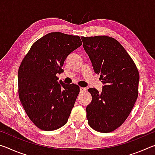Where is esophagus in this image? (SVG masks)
<instances>
[{
	"label": "esophagus",
	"instance_id": "34e87169",
	"mask_svg": "<svg viewBox=\"0 0 155 155\" xmlns=\"http://www.w3.org/2000/svg\"><path fill=\"white\" fill-rule=\"evenodd\" d=\"M86 90V88H85V87H80V91H81V92H83V91H85Z\"/></svg>",
	"mask_w": 155,
	"mask_h": 155
}]
</instances>
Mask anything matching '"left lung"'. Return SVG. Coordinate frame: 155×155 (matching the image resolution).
Listing matches in <instances>:
<instances>
[{
  "label": "left lung",
  "instance_id": "left-lung-1",
  "mask_svg": "<svg viewBox=\"0 0 155 155\" xmlns=\"http://www.w3.org/2000/svg\"><path fill=\"white\" fill-rule=\"evenodd\" d=\"M96 74H101L103 90L90 88L92 100L86 108L90 127L110 133L129 115L138 96L140 74L135 62L118 41L111 37H81Z\"/></svg>",
  "mask_w": 155,
  "mask_h": 155
}]
</instances>
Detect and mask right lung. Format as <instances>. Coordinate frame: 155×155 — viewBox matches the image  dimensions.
I'll return each instance as SVG.
<instances>
[{
  "mask_svg": "<svg viewBox=\"0 0 155 155\" xmlns=\"http://www.w3.org/2000/svg\"><path fill=\"white\" fill-rule=\"evenodd\" d=\"M82 45L80 37L50 33L31 46L18 69V96L29 119L41 130L61 128L69 118L80 88L58 83L66 57Z\"/></svg>",
  "mask_w": 155,
  "mask_h": 155,
  "instance_id": "1",
  "label": "right lung"
}]
</instances>
